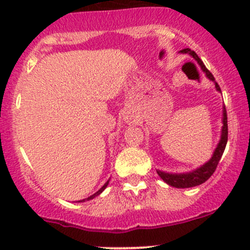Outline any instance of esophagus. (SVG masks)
I'll list each match as a JSON object with an SVG mask.
<instances>
[{
    "instance_id": "34e87169",
    "label": "esophagus",
    "mask_w": 250,
    "mask_h": 250,
    "mask_svg": "<svg viewBox=\"0 0 250 250\" xmlns=\"http://www.w3.org/2000/svg\"><path fill=\"white\" fill-rule=\"evenodd\" d=\"M125 118H127V122H130V121L133 120V118H132V116H127V117H125Z\"/></svg>"
}]
</instances>
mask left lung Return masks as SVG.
<instances>
[{
	"label": "left lung",
	"mask_w": 250,
	"mask_h": 250,
	"mask_svg": "<svg viewBox=\"0 0 250 250\" xmlns=\"http://www.w3.org/2000/svg\"><path fill=\"white\" fill-rule=\"evenodd\" d=\"M181 53H188L190 55H192L196 60H197L198 64L201 65L202 70L207 74V76L210 78L211 81H215L211 72L209 71L208 69L206 67V65L203 64L202 60L200 59L197 54H196L193 50H191L190 48H185V49L180 50ZM215 87L216 89L220 90V87H219L218 83H215ZM223 130H221V139L219 141V145L218 147L215 148L214 151V155L206 165L200 167L198 169L193 170V172L190 173H186V174H169V173H165V172H160L157 170L158 175L163 179V181L168 184V185L174 186V188H193V186H197L203 184L204 181L208 180L213 173L215 172L216 167L219 165V161H220L221 156H223L224 150L226 147V143H228V134H229V130H228V113H226V109L224 106V117H223Z\"/></svg>",
	"instance_id": "1"
}]
</instances>
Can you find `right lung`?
I'll return each mask as SVG.
<instances>
[{
  "label": "right lung",
  "instance_id": "add662e5",
  "mask_svg": "<svg viewBox=\"0 0 250 250\" xmlns=\"http://www.w3.org/2000/svg\"><path fill=\"white\" fill-rule=\"evenodd\" d=\"M107 184H109V181H107V183H106V184H105V185H104V186H103V188H100V190H99V191H98V192H97V193H94V195H93V196H90V197H88V200H92V198H93V197H94V196H98V195H100V193H102V192H103V191H104V190H105V188H106V186H107ZM83 201H84V200H83Z\"/></svg>",
  "mask_w": 250,
  "mask_h": 250
}]
</instances>
